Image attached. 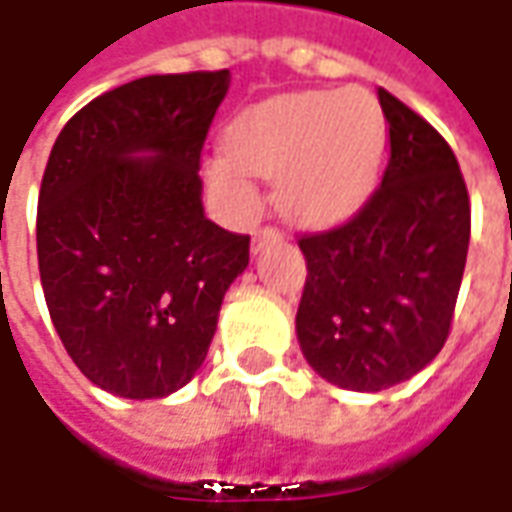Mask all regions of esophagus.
Returning <instances> with one entry per match:
<instances>
[{
	"instance_id": "obj_1",
	"label": "esophagus",
	"mask_w": 512,
	"mask_h": 512,
	"mask_svg": "<svg viewBox=\"0 0 512 512\" xmlns=\"http://www.w3.org/2000/svg\"><path fill=\"white\" fill-rule=\"evenodd\" d=\"M280 238H283V232H280L277 226H272V223H269V226H260V229L255 232V238H252V249L260 252L266 243H272V240H280Z\"/></svg>"
}]
</instances>
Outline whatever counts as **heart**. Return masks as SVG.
Here are the masks:
<instances>
[{"label":"heart","mask_w":512,"mask_h":512,"mask_svg":"<svg viewBox=\"0 0 512 512\" xmlns=\"http://www.w3.org/2000/svg\"><path fill=\"white\" fill-rule=\"evenodd\" d=\"M385 150V118L360 87L274 98L240 113L226 152L206 164V181L235 212L255 201L252 175L277 178L291 218L328 223L368 195Z\"/></svg>","instance_id":"b5f03b06"}]
</instances>
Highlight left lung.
Wrapping results in <instances>:
<instances>
[{"mask_svg": "<svg viewBox=\"0 0 512 512\" xmlns=\"http://www.w3.org/2000/svg\"><path fill=\"white\" fill-rule=\"evenodd\" d=\"M388 167L360 212L300 235L306 286L297 340L309 365L351 391L419 374L448 340L470 243V198L450 144L388 90Z\"/></svg>", "mask_w": 512, "mask_h": 512, "instance_id": "obj_1", "label": "left lung"}]
</instances>
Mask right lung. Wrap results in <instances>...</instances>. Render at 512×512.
<instances>
[{
  "label": "right lung",
  "mask_w": 512,
  "mask_h": 512,
  "mask_svg": "<svg viewBox=\"0 0 512 512\" xmlns=\"http://www.w3.org/2000/svg\"><path fill=\"white\" fill-rule=\"evenodd\" d=\"M226 90L229 70L121 84L81 107L47 158L36 212L47 311L81 374L115 397L184 388L249 266V235L201 203L203 141Z\"/></svg>",
  "instance_id": "1"
}]
</instances>
